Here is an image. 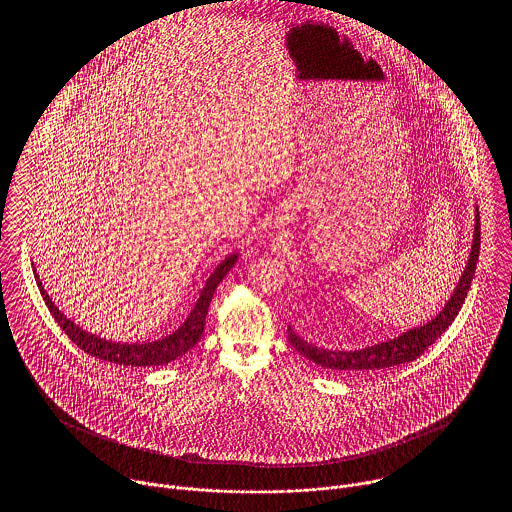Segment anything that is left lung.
<instances>
[{
  "label": "left lung",
  "instance_id": "1",
  "mask_svg": "<svg viewBox=\"0 0 512 512\" xmlns=\"http://www.w3.org/2000/svg\"><path fill=\"white\" fill-rule=\"evenodd\" d=\"M478 255H480V213L476 207L474 234H472V245H470L466 267H464L463 274H461L455 290L451 293V297L445 301L443 309L432 320H428L426 324H420L416 328H411L390 340L378 341L374 345H368L363 349H351V351L318 347L311 341L303 340L292 326H288V340L297 349V353H301L305 359H309L311 363L322 366V368H330V370L365 372V370H382V368L411 363L416 357H420L434 341L438 340L439 336L451 326V322L459 315L464 297L470 290V284L474 278Z\"/></svg>",
  "mask_w": 512,
  "mask_h": 512
}]
</instances>
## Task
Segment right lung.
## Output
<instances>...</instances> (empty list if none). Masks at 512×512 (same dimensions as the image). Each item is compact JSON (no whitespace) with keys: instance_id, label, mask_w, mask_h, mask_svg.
<instances>
[{"instance_id":"right-lung-1","label":"right lung","mask_w":512,"mask_h":512,"mask_svg":"<svg viewBox=\"0 0 512 512\" xmlns=\"http://www.w3.org/2000/svg\"><path fill=\"white\" fill-rule=\"evenodd\" d=\"M236 261H238V253H232L220 261L217 268L211 272V276L207 278L203 290L195 301L194 309L178 326V330H174L172 334L161 338V340L146 341V343L109 341L82 330L78 324H74L71 318L65 317L59 311V307H55V303L49 299L48 292L44 290V286L36 274V268H34V278H36V284L48 305L49 313L53 315L55 322L63 328V332L69 336V340L76 343L84 353L98 357L101 361L115 363V365L159 366L167 365L171 361H176L178 357L186 355L199 341L203 334V328H205V317H207L213 293L222 282V278L228 274V270L236 265Z\"/></svg>"}]
</instances>
